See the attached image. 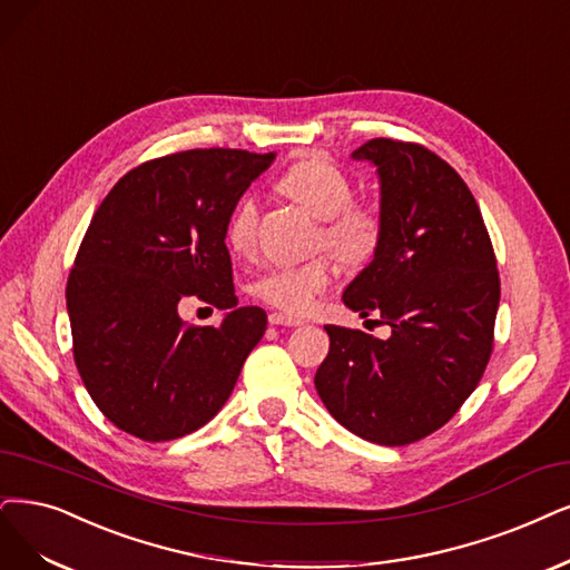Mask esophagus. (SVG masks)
<instances>
[{"instance_id":"obj_1","label":"esophagus","mask_w":570,"mask_h":570,"mask_svg":"<svg viewBox=\"0 0 570 570\" xmlns=\"http://www.w3.org/2000/svg\"><path fill=\"white\" fill-rule=\"evenodd\" d=\"M267 320L274 326H301L303 324L301 320H293V317H288V314H282V312H272Z\"/></svg>"}]
</instances>
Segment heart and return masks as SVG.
<instances>
[{
    "label": "heart",
    "instance_id": "b5f03b06",
    "mask_svg": "<svg viewBox=\"0 0 570 570\" xmlns=\"http://www.w3.org/2000/svg\"><path fill=\"white\" fill-rule=\"evenodd\" d=\"M279 187L314 218L328 220L324 227V242L341 258L356 263L375 250L377 239H381V220L371 208L350 204L352 183L338 166L322 157L301 159L284 174ZM256 199H239L225 227V242L232 250H250L253 237H256ZM333 277L335 269L326 258H314L301 265H279L267 269L256 282V296L288 317H305L333 284Z\"/></svg>",
    "mask_w": 570,
    "mask_h": 570
}]
</instances>
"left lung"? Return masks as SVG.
Listing matches in <instances>:
<instances>
[{
    "label": "left lung",
    "mask_w": 570,
    "mask_h": 570,
    "mask_svg": "<svg viewBox=\"0 0 570 570\" xmlns=\"http://www.w3.org/2000/svg\"><path fill=\"white\" fill-rule=\"evenodd\" d=\"M352 159L375 166L381 239L343 303L377 314L390 338L324 326L331 347L314 387L356 436L404 446L449 423L487 371L495 253L465 180L423 145L373 138Z\"/></svg>",
    "instance_id": "obj_1"
}]
</instances>
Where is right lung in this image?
<instances>
[{
	"label": "right lung",
	"mask_w": 570,
	"mask_h": 570,
	"mask_svg": "<svg viewBox=\"0 0 570 570\" xmlns=\"http://www.w3.org/2000/svg\"><path fill=\"white\" fill-rule=\"evenodd\" d=\"M272 161L223 147L159 157L126 174L94 214L66 298L77 371L119 430L185 436L235 390L267 314L237 307L225 227ZM187 295L227 308L224 322L187 327L177 314Z\"/></svg>",
	"instance_id": "add662e5"
}]
</instances>
